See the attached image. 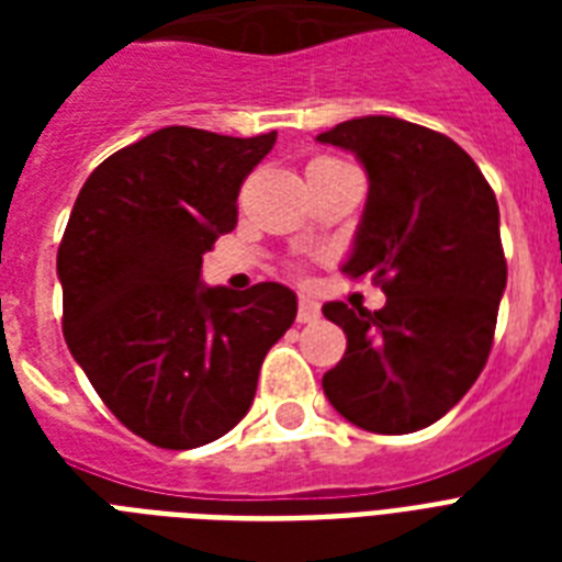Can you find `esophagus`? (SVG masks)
<instances>
[{"mask_svg":"<svg viewBox=\"0 0 562 562\" xmlns=\"http://www.w3.org/2000/svg\"><path fill=\"white\" fill-rule=\"evenodd\" d=\"M317 317H321V306H317L315 300L303 297L297 306V324H315Z\"/></svg>","mask_w":562,"mask_h":562,"instance_id":"1","label":"esophagus"}]
</instances>
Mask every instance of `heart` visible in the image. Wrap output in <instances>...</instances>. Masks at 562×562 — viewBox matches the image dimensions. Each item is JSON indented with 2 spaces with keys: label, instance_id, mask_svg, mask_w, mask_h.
<instances>
[{
  "label": "heart",
  "instance_id": "obj_1",
  "mask_svg": "<svg viewBox=\"0 0 562 562\" xmlns=\"http://www.w3.org/2000/svg\"><path fill=\"white\" fill-rule=\"evenodd\" d=\"M317 166H338V160H333V157H315V160L308 162V169H317Z\"/></svg>",
  "mask_w": 562,
  "mask_h": 562
}]
</instances>
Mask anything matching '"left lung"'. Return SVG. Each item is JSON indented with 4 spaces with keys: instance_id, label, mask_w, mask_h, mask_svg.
<instances>
[{
    "instance_id": "obj_1",
    "label": "left lung",
    "mask_w": 562,
    "mask_h": 562,
    "mask_svg": "<svg viewBox=\"0 0 562 562\" xmlns=\"http://www.w3.org/2000/svg\"><path fill=\"white\" fill-rule=\"evenodd\" d=\"M317 143L352 151L368 171L344 271L387 297L379 312L326 303L347 352L324 393L352 426L411 435L458 405L487 364L507 285L496 194L461 145L405 119H350Z\"/></svg>"
}]
</instances>
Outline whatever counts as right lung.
Returning <instances> with one entry per match:
<instances>
[{
  "label": "right lung",
  "mask_w": 562,
  "mask_h": 562,
  "mask_svg": "<svg viewBox=\"0 0 562 562\" xmlns=\"http://www.w3.org/2000/svg\"><path fill=\"white\" fill-rule=\"evenodd\" d=\"M277 131L171 125L101 162L57 247L64 338L122 426L160 449L227 435L297 317L294 291L201 285L203 254L238 221V189Z\"/></svg>",
  "instance_id": "obj_1"
}]
</instances>
